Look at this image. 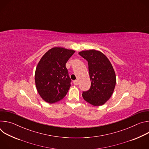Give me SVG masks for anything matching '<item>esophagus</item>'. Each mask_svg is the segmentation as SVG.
Masks as SVG:
<instances>
[{
  "instance_id": "34e87169",
  "label": "esophagus",
  "mask_w": 149,
  "mask_h": 149,
  "mask_svg": "<svg viewBox=\"0 0 149 149\" xmlns=\"http://www.w3.org/2000/svg\"><path fill=\"white\" fill-rule=\"evenodd\" d=\"M73 83H74V85H75V86H77V85L78 84V81L77 80H74L73 81Z\"/></svg>"
}]
</instances>
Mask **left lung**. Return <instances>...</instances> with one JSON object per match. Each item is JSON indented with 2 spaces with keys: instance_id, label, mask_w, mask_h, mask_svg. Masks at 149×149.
I'll list each match as a JSON object with an SVG mask.
<instances>
[{
  "instance_id": "1",
  "label": "left lung",
  "mask_w": 149,
  "mask_h": 149,
  "mask_svg": "<svg viewBox=\"0 0 149 149\" xmlns=\"http://www.w3.org/2000/svg\"><path fill=\"white\" fill-rule=\"evenodd\" d=\"M88 62L91 82L90 89L82 92V97L94 106L103 105L112 95L116 83L114 70L109 59L94 49L79 52Z\"/></svg>"
}]
</instances>
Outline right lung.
Returning a JSON list of instances; mask_svg holds the SVG:
<instances>
[{"label":"right lung","mask_w":149,"mask_h":149,"mask_svg":"<svg viewBox=\"0 0 149 149\" xmlns=\"http://www.w3.org/2000/svg\"><path fill=\"white\" fill-rule=\"evenodd\" d=\"M75 52L55 47L42 57L37 65L35 80L37 91L44 101L52 104L61 100L71 86L66 63Z\"/></svg>","instance_id":"1"}]
</instances>
